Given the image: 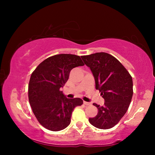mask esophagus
Instances as JSON below:
<instances>
[{
  "mask_svg": "<svg viewBox=\"0 0 155 155\" xmlns=\"http://www.w3.org/2000/svg\"><path fill=\"white\" fill-rule=\"evenodd\" d=\"M83 104H85V105H90L91 104L90 103H88V102H85V101L83 102Z\"/></svg>",
  "mask_w": 155,
  "mask_h": 155,
  "instance_id": "1",
  "label": "esophagus"
}]
</instances>
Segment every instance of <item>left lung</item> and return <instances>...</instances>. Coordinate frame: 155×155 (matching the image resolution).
<instances>
[{"mask_svg": "<svg viewBox=\"0 0 155 155\" xmlns=\"http://www.w3.org/2000/svg\"><path fill=\"white\" fill-rule=\"evenodd\" d=\"M81 58L90 68L96 89L104 99L103 106L93 104L98 108V114L89 121L100 129H109L120 122L128 109L133 94L132 77L118 60L106 52Z\"/></svg>", "mask_w": 155, "mask_h": 155, "instance_id": "8db88e82", "label": "left lung"}]
</instances>
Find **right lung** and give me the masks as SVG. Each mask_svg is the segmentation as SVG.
Listing matches in <instances>:
<instances>
[{
  "label": "right lung",
  "mask_w": 155,
  "mask_h": 155,
  "mask_svg": "<svg viewBox=\"0 0 155 155\" xmlns=\"http://www.w3.org/2000/svg\"><path fill=\"white\" fill-rule=\"evenodd\" d=\"M82 65L79 56L59 54L44 60L31 74L28 101L37 120L44 128L52 131L64 129L70 124L73 110L83 103L81 98H67L60 90L71 70Z\"/></svg>",
  "instance_id": "right-lung-1"
}]
</instances>
